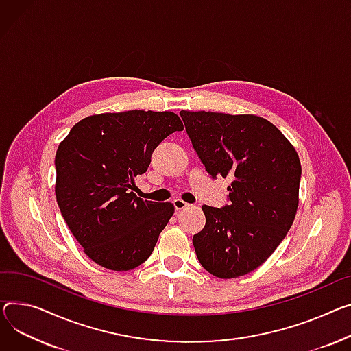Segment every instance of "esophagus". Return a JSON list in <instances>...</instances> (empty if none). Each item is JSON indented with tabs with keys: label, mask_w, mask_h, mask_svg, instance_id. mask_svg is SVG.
Listing matches in <instances>:
<instances>
[{
	"label": "esophagus",
	"mask_w": 351,
	"mask_h": 351,
	"mask_svg": "<svg viewBox=\"0 0 351 351\" xmlns=\"http://www.w3.org/2000/svg\"><path fill=\"white\" fill-rule=\"evenodd\" d=\"M173 206H175V210H183L186 207H189V204L186 203V202H183L182 199H175L173 200Z\"/></svg>",
	"instance_id": "esophagus-1"
}]
</instances>
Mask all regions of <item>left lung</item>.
Wrapping results in <instances>:
<instances>
[{
  "label": "left lung",
  "instance_id": "left-lung-1",
  "mask_svg": "<svg viewBox=\"0 0 351 351\" xmlns=\"http://www.w3.org/2000/svg\"><path fill=\"white\" fill-rule=\"evenodd\" d=\"M207 173L230 178L223 207L202 206L203 230L193 236L202 267L228 279L264 264L293 223L300 182L295 148L256 115L180 111Z\"/></svg>",
  "mask_w": 351,
  "mask_h": 351
}]
</instances>
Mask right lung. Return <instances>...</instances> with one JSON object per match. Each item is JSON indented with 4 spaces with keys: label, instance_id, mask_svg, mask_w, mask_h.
<instances>
[{
    "label": "right lung",
    "instance_id": "add662e5",
    "mask_svg": "<svg viewBox=\"0 0 351 351\" xmlns=\"http://www.w3.org/2000/svg\"><path fill=\"white\" fill-rule=\"evenodd\" d=\"M182 130L171 111L106 112L83 119L60 143L56 200L90 260L128 271L149 258L175 207L136 197L135 178L163 139Z\"/></svg>",
    "mask_w": 351,
    "mask_h": 351
}]
</instances>
